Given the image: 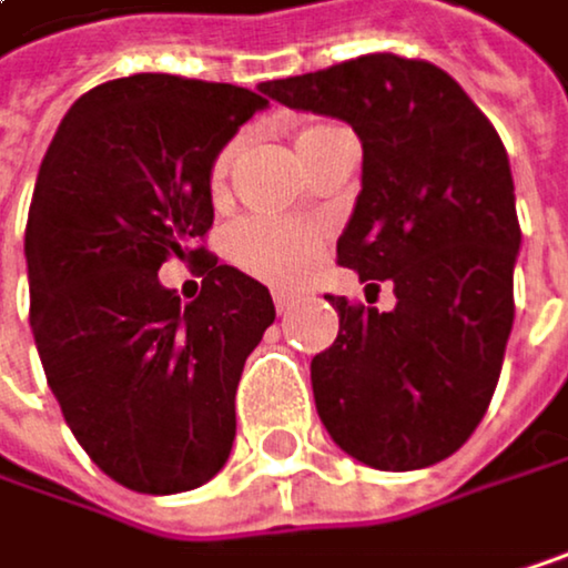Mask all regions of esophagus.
<instances>
[{"instance_id": "obj_1", "label": "esophagus", "mask_w": 568, "mask_h": 568, "mask_svg": "<svg viewBox=\"0 0 568 568\" xmlns=\"http://www.w3.org/2000/svg\"><path fill=\"white\" fill-rule=\"evenodd\" d=\"M272 300H275V310L278 313H290L296 306V296L293 293H272Z\"/></svg>"}]
</instances>
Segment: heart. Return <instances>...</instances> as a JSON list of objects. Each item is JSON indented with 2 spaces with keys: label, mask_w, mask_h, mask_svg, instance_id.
I'll use <instances>...</instances> for the list:
<instances>
[{
  "label": "heart",
  "mask_w": 568,
  "mask_h": 568,
  "mask_svg": "<svg viewBox=\"0 0 568 568\" xmlns=\"http://www.w3.org/2000/svg\"><path fill=\"white\" fill-rule=\"evenodd\" d=\"M333 131V124H313L296 134V151L313 138ZM239 144H225L212 164V191L222 194ZM229 252L239 268L268 282V286H300L316 268L323 255V229L310 222H282V219H245L229 235Z\"/></svg>",
  "instance_id": "heart-1"
}]
</instances>
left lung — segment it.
Here are the masks:
<instances>
[{"label": "left lung", "instance_id": "obj_1", "mask_svg": "<svg viewBox=\"0 0 568 568\" xmlns=\"http://www.w3.org/2000/svg\"><path fill=\"white\" fill-rule=\"evenodd\" d=\"M262 93L353 128L363 171L336 258L397 296L390 313L329 296L339 333L310 363L316 414L359 465H437L485 417L515 320L521 229L505 144L440 67L394 53Z\"/></svg>", "mask_w": 568, "mask_h": 568}]
</instances>
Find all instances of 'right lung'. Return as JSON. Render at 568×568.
I'll list each match as a JSON object with an SVG mask.
<instances>
[{
	"mask_svg": "<svg viewBox=\"0 0 568 568\" xmlns=\"http://www.w3.org/2000/svg\"><path fill=\"white\" fill-rule=\"evenodd\" d=\"M258 93L120 77L67 110L39 164L26 222L36 349L80 448L144 495L225 468L242 367L275 320L258 278L194 248L215 222L212 164L268 106ZM168 254L202 262L187 307L156 278Z\"/></svg>",
	"mask_w": 568,
	"mask_h": 568,
	"instance_id": "right-lung-1",
	"label": "right lung"
}]
</instances>
